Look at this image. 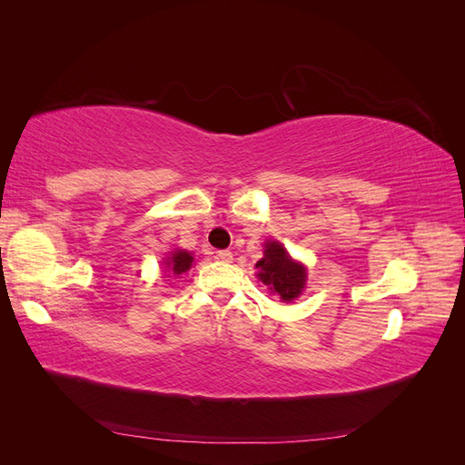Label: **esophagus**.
<instances>
[{"instance_id":"obj_1","label":"esophagus","mask_w":465,"mask_h":465,"mask_svg":"<svg viewBox=\"0 0 465 465\" xmlns=\"http://www.w3.org/2000/svg\"><path fill=\"white\" fill-rule=\"evenodd\" d=\"M217 258L221 262H232V252L231 250H219L217 252Z\"/></svg>"}]
</instances>
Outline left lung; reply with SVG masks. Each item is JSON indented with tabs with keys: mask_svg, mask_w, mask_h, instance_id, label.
<instances>
[{
	"mask_svg": "<svg viewBox=\"0 0 465 465\" xmlns=\"http://www.w3.org/2000/svg\"><path fill=\"white\" fill-rule=\"evenodd\" d=\"M262 283L277 292L283 301L297 299L304 289V265L291 260L289 252L279 242H267L263 258L256 263Z\"/></svg>",
	"mask_w": 465,
	"mask_h": 465,
	"instance_id": "left-lung-1",
	"label": "left lung"
}]
</instances>
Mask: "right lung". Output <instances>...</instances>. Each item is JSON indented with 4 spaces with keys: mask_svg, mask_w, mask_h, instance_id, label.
Masks as SVG:
<instances>
[{
    "mask_svg": "<svg viewBox=\"0 0 465 465\" xmlns=\"http://www.w3.org/2000/svg\"><path fill=\"white\" fill-rule=\"evenodd\" d=\"M192 262H193V258L188 254L186 250H176L173 258H168L166 267L173 272V275H180V273H184V272L190 270Z\"/></svg>",
    "mask_w": 465,
    "mask_h": 465,
    "instance_id": "right-lung-1",
    "label": "right lung"
}]
</instances>
